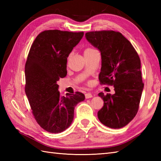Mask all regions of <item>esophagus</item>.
<instances>
[{"instance_id":"obj_1","label":"esophagus","mask_w":161,"mask_h":161,"mask_svg":"<svg viewBox=\"0 0 161 161\" xmlns=\"http://www.w3.org/2000/svg\"><path fill=\"white\" fill-rule=\"evenodd\" d=\"M93 97V95H92V94L91 93H87L85 94V97H86V99H88V98H91Z\"/></svg>"}]
</instances>
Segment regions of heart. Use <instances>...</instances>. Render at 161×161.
<instances>
[{
    "mask_svg": "<svg viewBox=\"0 0 161 161\" xmlns=\"http://www.w3.org/2000/svg\"><path fill=\"white\" fill-rule=\"evenodd\" d=\"M96 50H95V48H93V47H85L84 50V56H86V55H88V54H90L91 53H93L94 52H96ZM71 56V54L69 55V57Z\"/></svg>",
    "mask_w": 161,
    "mask_h": 161,
    "instance_id": "b5f03b06",
    "label": "heart"
}]
</instances>
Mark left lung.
Masks as SVG:
<instances>
[{"label": "left lung", "mask_w": 161, "mask_h": 161, "mask_svg": "<svg viewBox=\"0 0 161 161\" xmlns=\"http://www.w3.org/2000/svg\"><path fill=\"white\" fill-rule=\"evenodd\" d=\"M85 36L101 53L100 84L114 86L115 92L114 95L98 94L104 101L103 107L97 112L98 118L108 127L122 128L137 114L144 87L138 54L119 32L93 31Z\"/></svg>", "instance_id": "obj_1"}]
</instances>
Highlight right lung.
<instances>
[{
    "mask_svg": "<svg viewBox=\"0 0 161 161\" xmlns=\"http://www.w3.org/2000/svg\"><path fill=\"white\" fill-rule=\"evenodd\" d=\"M84 32L45 30L36 37L25 66V91L34 118L46 131L58 133L71 125L74 109L85 96L80 92L61 97L57 81L66 76L67 58Z\"/></svg>",
    "mask_w": 161,
    "mask_h": 161,
    "instance_id": "1",
    "label": "right lung"
}]
</instances>
